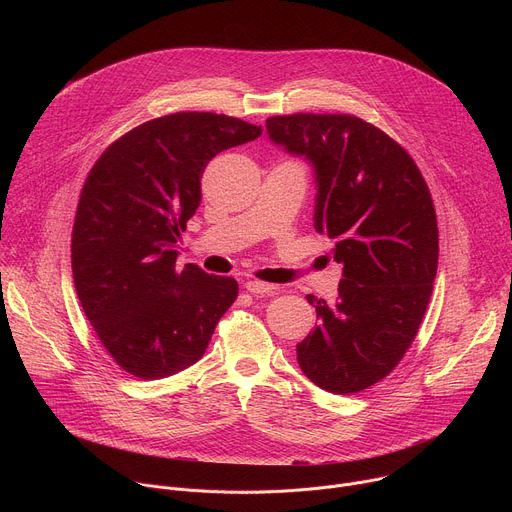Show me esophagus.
Here are the masks:
<instances>
[{
    "instance_id": "esophagus-1",
    "label": "esophagus",
    "mask_w": 512,
    "mask_h": 512,
    "mask_svg": "<svg viewBox=\"0 0 512 512\" xmlns=\"http://www.w3.org/2000/svg\"><path fill=\"white\" fill-rule=\"evenodd\" d=\"M245 289L249 291V294H253V296H271V294H275V291H277L275 285L265 283V281H257V279L247 281Z\"/></svg>"
}]
</instances>
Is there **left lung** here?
<instances>
[{
	"instance_id": "8db88e82",
	"label": "left lung",
	"mask_w": 512,
	"mask_h": 512,
	"mask_svg": "<svg viewBox=\"0 0 512 512\" xmlns=\"http://www.w3.org/2000/svg\"><path fill=\"white\" fill-rule=\"evenodd\" d=\"M267 133L314 166V229L342 265L336 304L306 296L318 326L296 348L300 369L324 391H364L397 367L431 298L440 239L429 188L395 139L354 115H277Z\"/></svg>"
}]
</instances>
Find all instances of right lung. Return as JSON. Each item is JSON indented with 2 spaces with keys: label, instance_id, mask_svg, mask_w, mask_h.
I'll use <instances>...</instances> for the list:
<instances>
[{
  "label": "right lung",
  "instance_id": "add662e5",
  "mask_svg": "<svg viewBox=\"0 0 512 512\" xmlns=\"http://www.w3.org/2000/svg\"><path fill=\"white\" fill-rule=\"evenodd\" d=\"M261 127L182 111L121 135L95 162L72 227V277L87 320L129 375L154 381L202 358L239 283L194 263L176 243L194 216L206 164Z\"/></svg>",
  "mask_w": 512,
  "mask_h": 512
}]
</instances>
